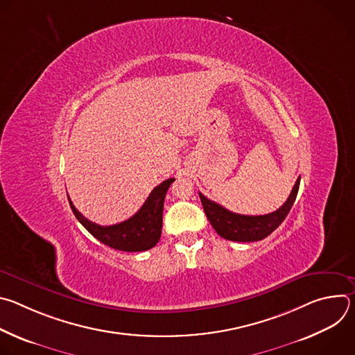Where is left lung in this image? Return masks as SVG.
<instances>
[{
	"mask_svg": "<svg viewBox=\"0 0 355 355\" xmlns=\"http://www.w3.org/2000/svg\"><path fill=\"white\" fill-rule=\"evenodd\" d=\"M299 184H300V177L296 180L288 199L279 209L268 215H259V216L239 215V214L230 212L223 207H220L219 204H216V202H212L211 199H208L205 195H202L200 192H199V198L208 220L211 222L212 227L216 230L219 236L232 241L250 243V241H259L266 239L284 222V219L289 214L293 202L296 199Z\"/></svg>",
	"mask_w": 355,
	"mask_h": 355,
	"instance_id": "1",
	"label": "left lung"
}]
</instances>
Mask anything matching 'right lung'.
<instances>
[{
    "label": "right lung",
    "mask_w": 355,
    "mask_h": 355,
    "mask_svg": "<svg viewBox=\"0 0 355 355\" xmlns=\"http://www.w3.org/2000/svg\"><path fill=\"white\" fill-rule=\"evenodd\" d=\"M171 182H174V178L163 181L150 192L143 207L132 218L111 226H99L94 222H89L76 209L69 195L67 198L71 211L78 222L101 243L119 251H146L155 247L160 240L164 198Z\"/></svg>",
    "instance_id": "add662e5"
}]
</instances>
